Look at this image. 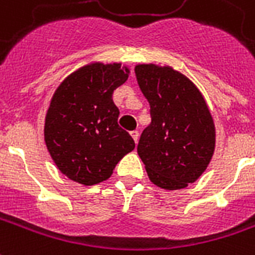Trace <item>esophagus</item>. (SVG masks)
I'll return each instance as SVG.
<instances>
[{
	"label": "esophagus",
	"instance_id": "esophagus-1",
	"mask_svg": "<svg viewBox=\"0 0 255 255\" xmlns=\"http://www.w3.org/2000/svg\"><path fill=\"white\" fill-rule=\"evenodd\" d=\"M131 136H132V139L135 140V143H137V139H139V131H131Z\"/></svg>",
	"mask_w": 255,
	"mask_h": 255
}]
</instances>
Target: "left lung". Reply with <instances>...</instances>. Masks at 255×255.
<instances>
[{
    "label": "left lung",
    "mask_w": 255,
    "mask_h": 255,
    "mask_svg": "<svg viewBox=\"0 0 255 255\" xmlns=\"http://www.w3.org/2000/svg\"><path fill=\"white\" fill-rule=\"evenodd\" d=\"M135 74L151 115L137 144L148 178L162 189L186 188L204 173L215 151L207 103L196 85L170 66L137 65Z\"/></svg>",
    "instance_id": "1"
}]
</instances>
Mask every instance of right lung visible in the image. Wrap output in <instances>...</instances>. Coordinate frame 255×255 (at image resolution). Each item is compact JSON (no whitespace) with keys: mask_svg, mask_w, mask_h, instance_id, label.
<instances>
[{"mask_svg":"<svg viewBox=\"0 0 255 255\" xmlns=\"http://www.w3.org/2000/svg\"><path fill=\"white\" fill-rule=\"evenodd\" d=\"M120 63L81 67L58 86L44 123V140L60 173L82 185L108 180L123 156L135 148L119 127L113 92L128 80Z\"/></svg>","mask_w":255,"mask_h":255,"instance_id":"add662e5","label":"right lung"}]
</instances>
